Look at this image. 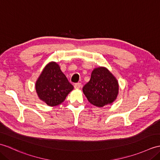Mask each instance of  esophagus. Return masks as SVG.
I'll return each mask as SVG.
<instances>
[{
    "instance_id": "34e87169",
    "label": "esophagus",
    "mask_w": 160,
    "mask_h": 160,
    "mask_svg": "<svg viewBox=\"0 0 160 160\" xmlns=\"http://www.w3.org/2000/svg\"><path fill=\"white\" fill-rule=\"evenodd\" d=\"M81 87H82V84H81L80 82H78L76 84H75V85H74L75 89H80Z\"/></svg>"
}]
</instances>
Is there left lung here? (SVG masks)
Wrapping results in <instances>:
<instances>
[{"instance_id":"left-lung-1","label":"left lung","mask_w":160,"mask_h":160,"mask_svg":"<svg viewBox=\"0 0 160 160\" xmlns=\"http://www.w3.org/2000/svg\"><path fill=\"white\" fill-rule=\"evenodd\" d=\"M118 90L117 79L103 67L93 69L89 82L82 88L88 101L98 107H103L113 102L117 98Z\"/></svg>"}]
</instances>
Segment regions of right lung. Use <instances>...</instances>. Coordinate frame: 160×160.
Segmentation results:
<instances>
[{"mask_svg": "<svg viewBox=\"0 0 160 160\" xmlns=\"http://www.w3.org/2000/svg\"><path fill=\"white\" fill-rule=\"evenodd\" d=\"M73 89V86L55 62L47 64L36 82V90L39 98L50 107L63 102Z\"/></svg>", "mask_w": 160, "mask_h": 160, "instance_id": "obj_1", "label": "right lung"}]
</instances>
